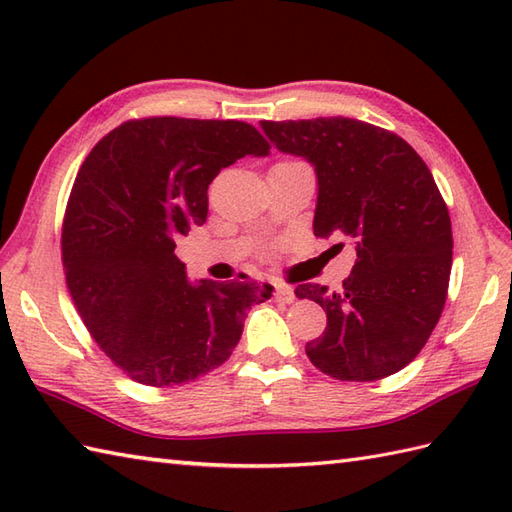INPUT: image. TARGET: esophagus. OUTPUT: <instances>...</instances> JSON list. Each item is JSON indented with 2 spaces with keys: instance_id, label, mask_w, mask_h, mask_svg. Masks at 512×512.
<instances>
[{
  "instance_id": "esophagus-1",
  "label": "esophagus",
  "mask_w": 512,
  "mask_h": 512,
  "mask_svg": "<svg viewBox=\"0 0 512 512\" xmlns=\"http://www.w3.org/2000/svg\"><path fill=\"white\" fill-rule=\"evenodd\" d=\"M275 299L281 301V303H292V301H295V290H292L290 286L279 284L277 290H275Z\"/></svg>"
}]
</instances>
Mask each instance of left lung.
Masks as SVG:
<instances>
[{"label":"left lung","instance_id":"1","mask_svg":"<svg viewBox=\"0 0 512 512\" xmlns=\"http://www.w3.org/2000/svg\"><path fill=\"white\" fill-rule=\"evenodd\" d=\"M262 129L279 151L317 171L314 235L356 248L341 290H295L328 314L323 334L306 345L308 358L336 380L400 372L436 328L451 275V217L429 167L394 132L354 118L262 121Z\"/></svg>","mask_w":512,"mask_h":512}]
</instances>
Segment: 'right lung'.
Listing matches in <instances>:
<instances>
[{"mask_svg":"<svg viewBox=\"0 0 512 512\" xmlns=\"http://www.w3.org/2000/svg\"><path fill=\"white\" fill-rule=\"evenodd\" d=\"M268 151L242 121L156 116L112 129L76 173L61 235L65 284L92 339L136 383L182 385L220 367L246 310L273 295L246 275L193 284L173 253L206 222L217 173Z\"/></svg>","mask_w":512,"mask_h":512,"instance_id":"1","label":"right lung"}]
</instances>
